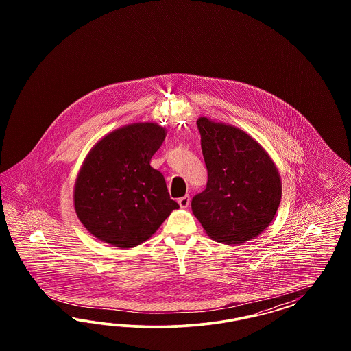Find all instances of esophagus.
I'll list each match as a JSON object with an SVG mask.
<instances>
[{
	"instance_id": "esophagus-1",
	"label": "esophagus",
	"mask_w": 351,
	"mask_h": 351,
	"mask_svg": "<svg viewBox=\"0 0 351 351\" xmlns=\"http://www.w3.org/2000/svg\"><path fill=\"white\" fill-rule=\"evenodd\" d=\"M178 203H179L181 208H186L189 206V203H191V197L189 195H184V197L179 198Z\"/></svg>"
}]
</instances>
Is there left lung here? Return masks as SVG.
<instances>
[{"instance_id": "8db88e82", "label": "left lung", "mask_w": 351, "mask_h": 351, "mask_svg": "<svg viewBox=\"0 0 351 351\" xmlns=\"http://www.w3.org/2000/svg\"><path fill=\"white\" fill-rule=\"evenodd\" d=\"M207 188L191 201L194 216L213 241L242 245L273 221L282 198V181L274 160L241 128L197 119Z\"/></svg>"}]
</instances>
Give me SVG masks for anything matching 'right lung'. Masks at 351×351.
<instances>
[{"label":"right lung","mask_w":351,"mask_h":351,"mask_svg":"<svg viewBox=\"0 0 351 351\" xmlns=\"http://www.w3.org/2000/svg\"><path fill=\"white\" fill-rule=\"evenodd\" d=\"M166 138L153 122L130 123L100 138L75 179L73 202L86 229L108 245L132 248L157 232L179 204L150 166Z\"/></svg>","instance_id":"right-lung-1"}]
</instances>
